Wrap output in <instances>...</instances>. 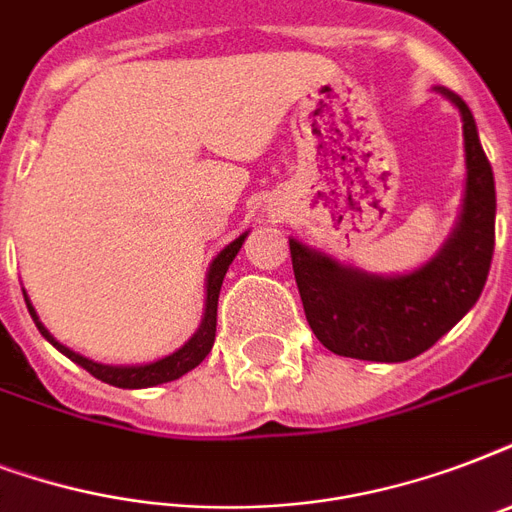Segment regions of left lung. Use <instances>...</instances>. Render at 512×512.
I'll list each match as a JSON object with an SVG mask.
<instances>
[{
    "mask_svg": "<svg viewBox=\"0 0 512 512\" xmlns=\"http://www.w3.org/2000/svg\"><path fill=\"white\" fill-rule=\"evenodd\" d=\"M460 108L468 191L457 231L441 255L409 276L377 279L340 268L321 252L289 241L305 319L324 348L361 361H409L444 337L476 305L494 255V175L465 100Z\"/></svg>",
    "mask_w": 512,
    "mask_h": 512,
    "instance_id": "1",
    "label": "left lung"
}]
</instances>
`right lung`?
<instances>
[{"instance_id": "obj_1", "label": "right lung", "mask_w": 512, "mask_h": 512, "mask_svg": "<svg viewBox=\"0 0 512 512\" xmlns=\"http://www.w3.org/2000/svg\"><path fill=\"white\" fill-rule=\"evenodd\" d=\"M247 239V233H241L239 239L231 241L228 247L215 257V263L209 268V279H207V311H204V321H201V329L191 340L185 342L183 348L175 350L172 356L167 358H159L154 364H146V366H106V364H95L90 358L79 356L74 350H68L66 345H60L58 340H52V335L47 329L39 324L36 319L34 308L31 303L26 300L28 305V313H31V319L36 321V327L42 332L47 340L60 350V353H66L71 361H76L79 366H84L92 377H98V380L108 382V385H114V388H154V385H162V382H172L177 377H183L185 372H191L193 366H199L204 358L209 356V350L215 345V327H217V297H220V287H223V279H225V271H228V265L233 263V257L236 252L241 249Z\"/></svg>"}]
</instances>
